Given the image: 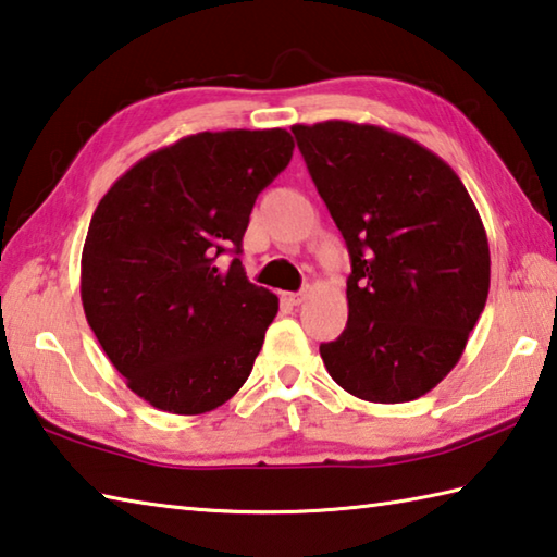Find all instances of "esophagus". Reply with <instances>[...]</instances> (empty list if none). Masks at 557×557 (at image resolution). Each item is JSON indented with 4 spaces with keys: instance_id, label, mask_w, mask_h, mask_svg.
<instances>
[{
    "instance_id": "obj_1",
    "label": "esophagus",
    "mask_w": 557,
    "mask_h": 557,
    "mask_svg": "<svg viewBox=\"0 0 557 557\" xmlns=\"http://www.w3.org/2000/svg\"><path fill=\"white\" fill-rule=\"evenodd\" d=\"M304 297H307V294H304V292H287L285 294V301L292 304V307H299V304L304 301Z\"/></svg>"
}]
</instances>
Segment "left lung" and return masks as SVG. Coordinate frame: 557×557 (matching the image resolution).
Returning <instances> with one entry per match:
<instances>
[{
    "instance_id": "obj_1",
    "label": "left lung",
    "mask_w": 557,
    "mask_h": 557,
    "mask_svg": "<svg viewBox=\"0 0 557 557\" xmlns=\"http://www.w3.org/2000/svg\"><path fill=\"white\" fill-rule=\"evenodd\" d=\"M294 137L345 238L347 325L321 345L347 394L406 403L459 362L490 289V248L449 163L379 125L325 120Z\"/></svg>"
}]
</instances>
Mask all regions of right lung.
<instances>
[{"instance_id":"obj_1","label":"right lung","mask_w":557,"mask_h":557,"mask_svg":"<svg viewBox=\"0 0 557 557\" xmlns=\"http://www.w3.org/2000/svg\"><path fill=\"white\" fill-rule=\"evenodd\" d=\"M292 151L282 127L198 133L137 161L98 202L84 313L149 406L202 416L246 384L280 304L248 282L238 253L258 193ZM222 252L235 256L228 267Z\"/></svg>"}]
</instances>
